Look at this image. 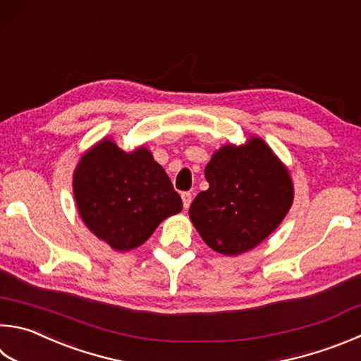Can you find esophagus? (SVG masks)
Returning <instances> with one entry per match:
<instances>
[{"label":"esophagus","instance_id":"esophagus-1","mask_svg":"<svg viewBox=\"0 0 361 361\" xmlns=\"http://www.w3.org/2000/svg\"><path fill=\"white\" fill-rule=\"evenodd\" d=\"M181 200H183V207L188 209L189 205H191V202H192V194L191 192H183L181 194Z\"/></svg>","mask_w":361,"mask_h":361}]
</instances>
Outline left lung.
I'll use <instances>...</instances> for the list:
<instances>
[{"label": "left lung", "mask_w": 361, "mask_h": 361, "mask_svg": "<svg viewBox=\"0 0 361 361\" xmlns=\"http://www.w3.org/2000/svg\"><path fill=\"white\" fill-rule=\"evenodd\" d=\"M209 188L199 192L189 218L213 251L240 255L260 245L293 203V181L270 145L251 135L243 145L227 143L205 167Z\"/></svg>", "instance_id": "1"}]
</instances>
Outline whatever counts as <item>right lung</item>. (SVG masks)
Here are the masks:
<instances>
[{
	"label": "right lung",
	"mask_w": 361,
	"mask_h": 361,
	"mask_svg": "<svg viewBox=\"0 0 361 361\" xmlns=\"http://www.w3.org/2000/svg\"><path fill=\"white\" fill-rule=\"evenodd\" d=\"M72 191L83 224L118 252L142 246L164 219L183 209L152 152L143 145L123 152L112 137L82 154Z\"/></svg>",
	"instance_id": "add662e5"
}]
</instances>
